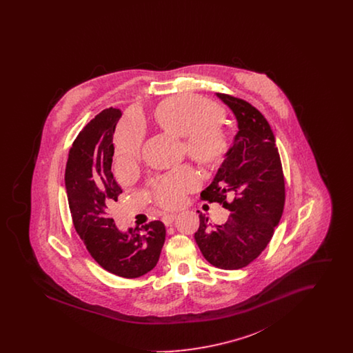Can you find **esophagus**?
Returning a JSON list of instances; mask_svg holds the SVG:
<instances>
[{
	"mask_svg": "<svg viewBox=\"0 0 353 353\" xmlns=\"http://www.w3.org/2000/svg\"><path fill=\"white\" fill-rule=\"evenodd\" d=\"M176 219V214H165L164 217H163V222L169 226V225H172L173 223V221Z\"/></svg>",
	"mask_w": 353,
	"mask_h": 353,
	"instance_id": "obj_1",
	"label": "esophagus"
}]
</instances>
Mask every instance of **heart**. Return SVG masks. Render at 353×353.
Instances as JSON below:
<instances>
[{"label": "heart", "instance_id": "b5f03b06", "mask_svg": "<svg viewBox=\"0 0 353 353\" xmlns=\"http://www.w3.org/2000/svg\"><path fill=\"white\" fill-rule=\"evenodd\" d=\"M153 117L164 132L184 137L186 154L202 168H217L223 163L230 145L219 123L223 112L217 104L194 95H176L159 103ZM141 144L143 131L137 124H124L119 130L117 156L120 168L134 167ZM196 185L192 169H177L152 185V199L161 208L172 209L184 201L185 193Z\"/></svg>", "mask_w": 353, "mask_h": 353}]
</instances>
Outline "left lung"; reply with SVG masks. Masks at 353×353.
Here are the masks:
<instances>
[{
    "label": "left lung",
    "mask_w": 353,
    "mask_h": 353,
    "mask_svg": "<svg viewBox=\"0 0 353 353\" xmlns=\"http://www.w3.org/2000/svg\"><path fill=\"white\" fill-rule=\"evenodd\" d=\"M216 95L234 114L238 131L201 199L219 202L230 214L223 225H214L199 212L200 228L194 239L210 265L238 270L252 263L269 245L285 208V177L265 117L246 101Z\"/></svg>",
    "instance_id": "1"
}]
</instances>
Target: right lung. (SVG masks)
<instances>
[{
    "instance_id": "right-lung-1",
    "label": "right lung",
    "mask_w": 353,
    "mask_h": 353,
    "mask_svg": "<svg viewBox=\"0 0 353 353\" xmlns=\"http://www.w3.org/2000/svg\"><path fill=\"white\" fill-rule=\"evenodd\" d=\"M121 111L103 110L77 136L68 152L65 184L74 228L101 268L123 278H139L159 262L165 226L152 221L120 232L110 208L123 192L112 174V143Z\"/></svg>"
}]
</instances>
